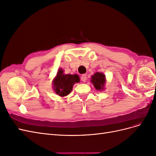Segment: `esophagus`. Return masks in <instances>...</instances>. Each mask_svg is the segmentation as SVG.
Listing matches in <instances>:
<instances>
[{
	"label": "esophagus",
	"instance_id": "obj_1",
	"mask_svg": "<svg viewBox=\"0 0 156 156\" xmlns=\"http://www.w3.org/2000/svg\"><path fill=\"white\" fill-rule=\"evenodd\" d=\"M87 75H83L81 76V81L83 82H85L87 81Z\"/></svg>",
	"mask_w": 156,
	"mask_h": 156
}]
</instances>
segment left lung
I'll return each instance as SVG.
<instances>
[{
  "label": "left lung",
  "mask_w": 156,
  "mask_h": 156,
  "mask_svg": "<svg viewBox=\"0 0 156 156\" xmlns=\"http://www.w3.org/2000/svg\"><path fill=\"white\" fill-rule=\"evenodd\" d=\"M91 81L96 90H103L105 83V76L102 73L97 72L92 76Z\"/></svg>",
  "instance_id": "left-lung-1"
}]
</instances>
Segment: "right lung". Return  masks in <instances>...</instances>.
I'll use <instances>...</instances> for the list:
<instances>
[{
    "mask_svg": "<svg viewBox=\"0 0 156 156\" xmlns=\"http://www.w3.org/2000/svg\"><path fill=\"white\" fill-rule=\"evenodd\" d=\"M79 81L78 75L64 74V71L60 69L53 81L55 91L60 96H67L72 91L73 84Z\"/></svg>",
    "mask_w": 156,
    "mask_h": 156,
    "instance_id": "1",
    "label": "right lung"
}]
</instances>
